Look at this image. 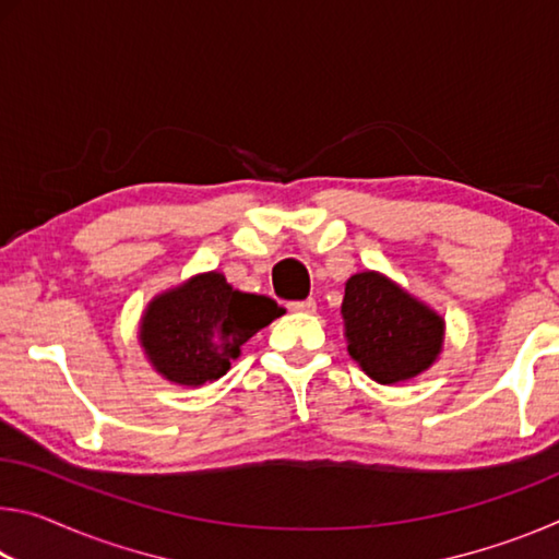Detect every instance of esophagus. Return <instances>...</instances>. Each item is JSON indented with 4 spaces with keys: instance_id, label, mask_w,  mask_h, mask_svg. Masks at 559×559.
<instances>
[{
    "instance_id": "esophagus-1",
    "label": "esophagus",
    "mask_w": 559,
    "mask_h": 559,
    "mask_svg": "<svg viewBox=\"0 0 559 559\" xmlns=\"http://www.w3.org/2000/svg\"><path fill=\"white\" fill-rule=\"evenodd\" d=\"M288 310H296V313H316V300L306 298V300H290Z\"/></svg>"
}]
</instances>
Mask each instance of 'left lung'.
Listing matches in <instances>:
<instances>
[{"instance_id": "left-lung-1", "label": "left lung", "mask_w": 559, "mask_h": 559, "mask_svg": "<svg viewBox=\"0 0 559 559\" xmlns=\"http://www.w3.org/2000/svg\"><path fill=\"white\" fill-rule=\"evenodd\" d=\"M347 349L382 384L404 382L437 359L443 320L380 273H357L343 298Z\"/></svg>"}]
</instances>
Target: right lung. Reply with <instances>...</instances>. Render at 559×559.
<instances>
[{
	"instance_id": "add662e5",
	"label": "right lung",
	"mask_w": 559,
	"mask_h": 559,
	"mask_svg": "<svg viewBox=\"0 0 559 559\" xmlns=\"http://www.w3.org/2000/svg\"><path fill=\"white\" fill-rule=\"evenodd\" d=\"M281 313L273 298L234 290L222 273H206L150 302L140 340L159 374L200 386L226 374L246 340Z\"/></svg>"
}]
</instances>
